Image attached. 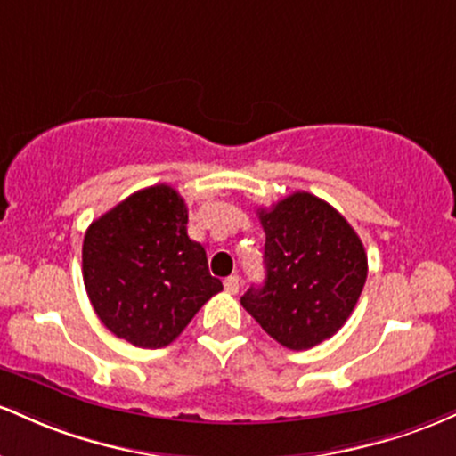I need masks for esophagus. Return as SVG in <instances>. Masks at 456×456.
Instances as JSON below:
<instances>
[{
	"mask_svg": "<svg viewBox=\"0 0 456 456\" xmlns=\"http://www.w3.org/2000/svg\"><path fill=\"white\" fill-rule=\"evenodd\" d=\"M224 289H226L230 295L237 293V290H239V278H237V275H230V278L224 280Z\"/></svg>",
	"mask_w": 456,
	"mask_h": 456,
	"instance_id": "obj_1",
	"label": "esophagus"
}]
</instances>
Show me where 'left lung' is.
Wrapping results in <instances>:
<instances>
[{"mask_svg":"<svg viewBox=\"0 0 456 456\" xmlns=\"http://www.w3.org/2000/svg\"><path fill=\"white\" fill-rule=\"evenodd\" d=\"M258 217L267 273L241 297L243 308L286 349H312L355 308L368 273L364 245L331 204L308 191L260 208Z\"/></svg>","mask_w":456,"mask_h":456,"instance_id":"obj_1","label":"left lung"}]
</instances>
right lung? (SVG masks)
I'll return each instance as SVG.
<instances>
[{
  "instance_id": "1",
  "label": "right lung",
  "mask_w": 456,
  "mask_h": 456,
  "mask_svg": "<svg viewBox=\"0 0 456 456\" xmlns=\"http://www.w3.org/2000/svg\"><path fill=\"white\" fill-rule=\"evenodd\" d=\"M84 284L118 338L161 349L224 289L187 234V204L170 185L131 193L86 230Z\"/></svg>"
}]
</instances>
